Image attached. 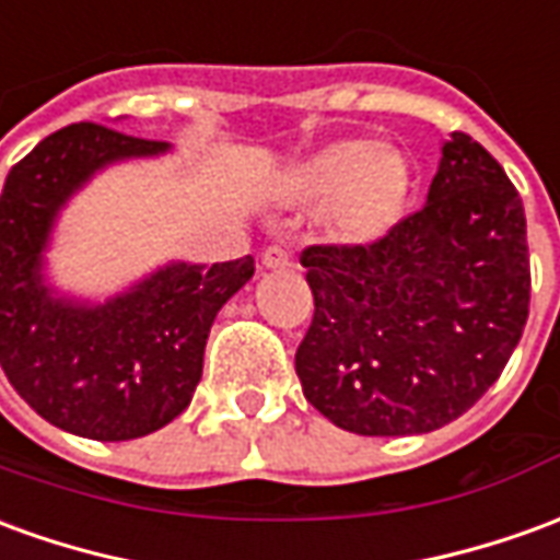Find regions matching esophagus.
Returning a JSON list of instances; mask_svg holds the SVG:
<instances>
[{"mask_svg":"<svg viewBox=\"0 0 560 560\" xmlns=\"http://www.w3.org/2000/svg\"><path fill=\"white\" fill-rule=\"evenodd\" d=\"M261 265L265 268H287L289 265V253L283 247H268L265 253H261Z\"/></svg>","mask_w":560,"mask_h":560,"instance_id":"1","label":"esophagus"}]
</instances>
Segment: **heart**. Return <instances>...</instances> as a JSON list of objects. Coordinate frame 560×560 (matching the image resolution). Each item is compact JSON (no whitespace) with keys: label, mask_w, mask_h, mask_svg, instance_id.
<instances>
[{"label":"heart","mask_w":560,"mask_h":560,"mask_svg":"<svg viewBox=\"0 0 560 560\" xmlns=\"http://www.w3.org/2000/svg\"><path fill=\"white\" fill-rule=\"evenodd\" d=\"M280 196L292 205L319 208V225L331 244L376 247L407 217L413 196V165L386 141L337 138L289 165Z\"/></svg>","instance_id":"obj_1"}]
</instances>
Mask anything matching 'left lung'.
Segmentation results:
<instances>
[{
	"mask_svg": "<svg viewBox=\"0 0 560 560\" xmlns=\"http://www.w3.org/2000/svg\"><path fill=\"white\" fill-rule=\"evenodd\" d=\"M522 198L498 160L452 132L422 210L376 247H307L313 323L295 352L304 398L343 431L450 425L510 362L527 323Z\"/></svg>",
	"mask_w": 560,
	"mask_h": 560,
	"instance_id": "left-lung-1",
	"label": "left lung"
}]
</instances>
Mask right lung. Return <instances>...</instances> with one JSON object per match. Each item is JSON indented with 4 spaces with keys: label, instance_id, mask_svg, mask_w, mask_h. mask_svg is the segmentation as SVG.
<instances>
[{
    "label": "right lung",
    "instance_id": "right-lung-1",
    "mask_svg": "<svg viewBox=\"0 0 560 560\" xmlns=\"http://www.w3.org/2000/svg\"><path fill=\"white\" fill-rule=\"evenodd\" d=\"M98 122L47 135L2 189V371L50 425L90 440H135L192 400L210 325L247 283L253 256L217 265L174 259L110 299L54 287L47 249L62 210L110 165L165 156Z\"/></svg>",
    "mask_w": 560,
    "mask_h": 560
}]
</instances>
